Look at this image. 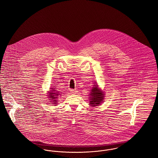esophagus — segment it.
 <instances>
[{"label":"esophagus","mask_w":158,"mask_h":158,"mask_svg":"<svg viewBox=\"0 0 158 158\" xmlns=\"http://www.w3.org/2000/svg\"><path fill=\"white\" fill-rule=\"evenodd\" d=\"M70 92H71V94H76L77 92L76 90H74V89H71Z\"/></svg>","instance_id":"34e87169"}]
</instances>
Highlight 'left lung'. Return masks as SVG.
<instances>
[{"label":"left lung","mask_w":158,"mask_h":158,"mask_svg":"<svg viewBox=\"0 0 158 158\" xmlns=\"http://www.w3.org/2000/svg\"><path fill=\"white\" fill-rule=\"evenodd\" d=\"M95 87H94L91 90V92L90 93V105L92 106H98L101 102L103 101L104 95L103 92L98 89V87L97 85H94Z\"/></svg>","instance_id":"1"}]
</instances>
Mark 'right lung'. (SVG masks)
Segmentation results:
<instances>
[{
    "label": "right lung",
    "mask_w": 158,
    "mask_h": 158,
    "mask_svg": "<svg viewBox=\"0 0 158 158\" xmlns=\"http://www.w3.org/2000/svg\"><path fill=\"white\" fill-rule=\"evenodd\" d=\"M51 89H52V90H52V92H50V94H49V98H52V100H53V102H54V103H53V104H54V105H55V104H56L55 102L57 101L56 100V98H58V96L59 95H58V93L57 92H56V91H55V90H54L53 88H52Z\"/></svg>",
    "instance_id": "obj_1"
}]
</instances>
